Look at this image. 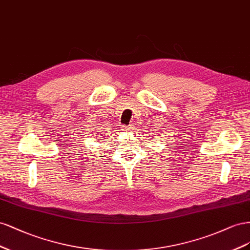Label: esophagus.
Segmentation results:
<instances>
[{"mask_svg": "<svg viewBox=\"0 0 250 250\" xmlns=\"http://www.w3.org/2000/svg\"><path fill=\"white\" fill-rule=\"evenodd\" d=\"M134 129V125H124V129L125 131H133Z\"/></svg>", "mask_w": 250, "mask_h": 250, "instance_id": "esophagus-1", "label": "esophagus"}]
</instances>
